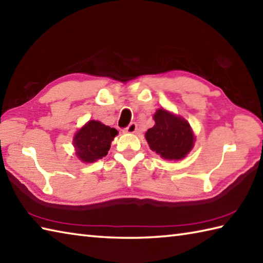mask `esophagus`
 <instances>
[{
    "mask_svg": "<svg viewBox=\"0 0 263 263\" xmlns=\"http://www.w3.org/2000/svg\"><path fill=\"white\" fill-rule=\"evenodd\" d=\"M126 133H135L137 131V124L136 123H130L128 126L124 130Z\"/></svg>",
    "mask_w": 263,
    "mask_h": 263,
    "instance_id": "esophagus-1",
    "label": "esophagus"
}]
</instances>
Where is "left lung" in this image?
I'll list each match as a JSON object with an SVG mask.
<instances>
[{"label":"left lung","instance_id":"1","mask_svg":"<svg viewBox=\"0 0 263 263\" xmlns=\"http://www.w3.org/2000/svg\"><path fill=\"white\" fill-rule=\"evenodd\" d=\"M155 125L146 132V140L152 151L162 158L178 161L186 157L195 142L189 123L179 115L159 108L154 114Z\"/></svg>","mask_w":263,"mask_h":263}]
</instances>
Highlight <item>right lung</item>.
Wrapping results in <instances>:
<instances>
[{"instance_id": "1", "label": "right lung", "mask_w": 263, "mask_h": 263, "mask_svg": "<svg viewBox=\"0 0 263 263\" xmlns=\"http://www.w3.org/2000/svg\"><path fill=\"white\" fill-rule=\"evenodd\" d=\"M118 135L116 128L98 121H89L74 136L76 156L84 163H93L105 157L110 143Z\"/></svg>"}]
</instances>
